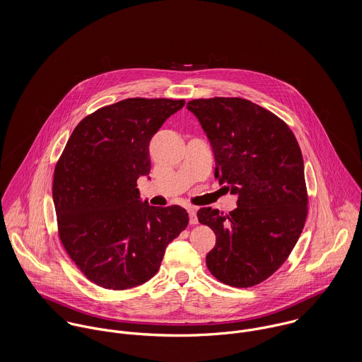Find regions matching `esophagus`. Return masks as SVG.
I'll return each instance as SVG.
<instances>
[{
  "label": "esophagus",
  "mask_w": 362,
  "mask_h": 362,
  "mask_svg": "<svg viewBox=\"0 0 362 362\" xmlns=\"http://www.w3.org/2000/svg\"><path fill=\"white\" fill-rule=\"evenodd\" d=\"M188 214H189V223L191 224H198V217H197V209L195 207H188Z\"/></svg>",
  "instance_id": "34e87169"
}]
</instances>
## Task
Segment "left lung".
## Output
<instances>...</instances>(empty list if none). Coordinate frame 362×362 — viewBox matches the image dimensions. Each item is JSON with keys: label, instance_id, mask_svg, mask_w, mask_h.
<instances>
[{"label": "left lung", "instance_id": "1", "mask_svg": "<svg viewBox=\"0 0 362 362\" xmlns=\"http://www.w3.org/2000/svg\"><path fill=\"white\" fill-rule=\"evenodd\" d=\"M187 108L210 142L214 177L237 207H202L198 220L216 234L207 269L224 284L252 287L270 277L296 247L308 213L304 160L288 125L240 98L197 99Z\"/></svg>", "mask_w": 362, "mask_h": 362}]
</instances>
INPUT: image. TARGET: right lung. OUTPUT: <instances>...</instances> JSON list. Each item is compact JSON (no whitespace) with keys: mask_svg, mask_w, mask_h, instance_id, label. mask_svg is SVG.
I'll return each mask as SVG.
<instances>
[{"mask_svg":"<svg viewBox=\"0 0 362 362\" xmlns=\"http://www.w3.org/2000/svg\"><path fill=\"white\" fill-rule=\"evenodd\" d=\"M184 104L134 98L102 107L76 125L55 165L59 240L78 269L103 288L146 283L188 226L185 209L151 206L136 188L151 171V139Z\"/></svg>","mask_w":362,"mask_h":362,"instance_id":"1","label":"right lung"}]
</instances>
